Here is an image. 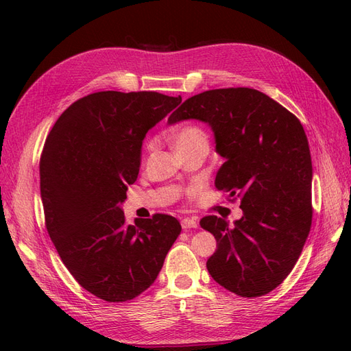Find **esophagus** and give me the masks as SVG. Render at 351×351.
Wrapping results in <instances>:
<instances>
[{"label": "esophagus", "mask_w": 351, "mask_h": 351, "mask_svg": "<svg viewBox=\"0 0 351 351\" xmlns=\"http://www.w3.org/2000/svg\"><path fill=\"white\" fill-rule=\"evenodd\" d=\"M182 227H183L184 230L196 228V227H197V221L193 219V218H184V219H182Z\"/></svg>", "instance_id": "1"}]
</instances>
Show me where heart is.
<instances>
[{"label":"heart","instance_id":"1","mask_svg":"<svg viewBox=\"0 0 351 351\" xmlns=\"http://www.w3.org/2000/svg\"><path fill=\"white\" fill-rule=\"evenodd\" d=\"M173 143L176 149H182V147H187L197 143L208 145V139L205 132L199 129L196 125H186L183 129H180L173 136Z\"/></svg>","mask_w":351,"mask_h":351}]
</instances>
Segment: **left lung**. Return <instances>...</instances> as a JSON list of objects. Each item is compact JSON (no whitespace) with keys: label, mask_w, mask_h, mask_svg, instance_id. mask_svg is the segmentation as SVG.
<instances>
[{"label":"left lung","mask_w":351,"mask_h":351,"mask_svg":"<svg viewBox=\"0 0 351 351\" xmlns=\"http://www.w3.org/2000/svg\"><path fill=\"white\" fill-rule=\"evenodd\" d=\"M199 120L210 127L224 159L215 186L240 199L243 217L230 226L209 215L200 227L217 239L206 268L241 297L278 287L299 259L312 226V158L303 125L256 89L228 88L195 95L168 124Z\"/></svg>","instance_id":"1"}]
</instances>
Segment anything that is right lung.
<instances>
[{"label":"right lung","mask_w":351,"mask_h":351,"mask_svg":"<svg viewBox=\"0 0 351 351\" xmlns=\"http://www.w3.org/2000/svg\"><path fill=\"white\" fill-rule=\"evenodd\" d=\"M180 102L158 92H97L71 104L47 137L39 174L48 234L74 280L105 302L149 289L182 231L164 214L127 226L121 208L146 133Z\"/></svg>","instance_id":"obj_1"}]
</instances>
